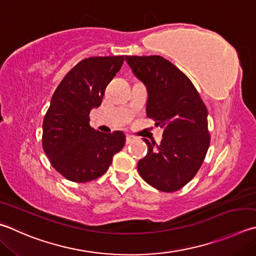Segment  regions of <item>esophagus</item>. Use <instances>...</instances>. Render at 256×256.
Returning a JSON list of instances; mask_svg holds the SVG:
<instances>
[{"label": "esophagus", "mask_w": 256, "mask_h": 256, "mask_svg": "<svg viewBox=\"0 0 256 256\" xmlns=\"http://www.w3.org/2000/svg\"><path fill=\"white\" fill-rule=\"evenodd\" d=\"M134 141V138L133 136H126V144H131L132 142Z\"/></svg>", "instance_id": "obj_1"}]
</instances>
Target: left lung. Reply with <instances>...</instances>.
I'll list each match as a JSON object with an SVG mask.
<instances>
[{"label": "left lung", "mask_w": 256, "mask_h": 256, "mask_svg": "<svg viewBox=\"0 0 256 256\" xmlns=\"http://www.w3.org/2000/svg\"><path fill=\"white\" fill-rule=\"evenodd\" d=\"M132 72L148 90L146 115L164 128L160 144L148 142L138 171L164 192L187 184L200 168L210 142L207 108L184 74L160 56H126Z\"/></svg>", "instance_id": "left-lung-1"}]
</instances>
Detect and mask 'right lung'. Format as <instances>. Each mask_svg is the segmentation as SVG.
Listing matches in <instances>:
<instances>
[{
    "instance_id": "add662e5",
    "label": "right lung",
    "mask_w": 256,
    "mask_h": 256,
    "mask_svg": "<svg viewBox=\"0 0 256 256\" xmlns=\"http://www.w3.org/2000/svg\"><path fill=\"white\" fill-rule=\"evenodd\" d=\"M124 56L82 60L54 90L42 124V148L54 168L74 182L100 178L125 144L123 132L102 133L90 125V113L102 104L106 86Z\"/></svg>"
}]
</instances>
